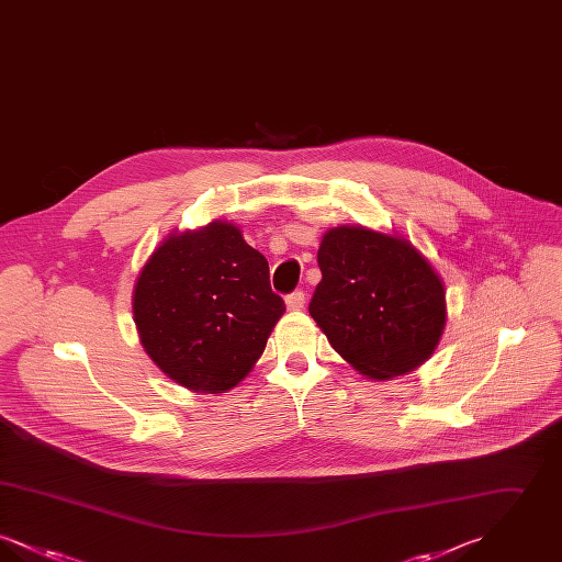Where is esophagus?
<instances>
[{
    "instance_id": "obj_1",
    "label": "esophagus",
    "mask_w": 562,
    "mask_h": 562,
    "mask_svg": "<svg viewBox=\"0 0 562 562\" xmlns=\"http://www.w3.org/2000/svg\"><path fill=\"white\" fill-rule=\"evenodd\" d=\"M303 305H305V293L303 291H294V293L286 296L289 312H299V310H303Z\"/></svg>"
}]
</instances>
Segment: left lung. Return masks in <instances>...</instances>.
Wrapping results in <instances>:
<instances>
[{
    "label": "left lung",
    "instance_id": "1",
    "mask_svg": "<svg viewBox=\"0 0 562 562\" xmlns=\"http://www.w3.org/2000/svg\"><path fill=\"white\" fill-rule=\"evenodd\" d=\"M318 266L310 314L349 367L385 381L434 353L447 324L445 282L411 240L333 227L322 236Z\"/></svg>",
    "mask_w": 562,
    "mask_h": 562
}]
</instances>
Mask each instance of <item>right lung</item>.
I'll return each instance as SVG.
<instances>
[{
    "label": "right lung",
    "instance_id": "add662e5",
    "mask_svg": "<svg viewBox=\"0 0 562 562\" xmlns=\"http://www.w3.org/2000/svg\"><path fill=\"white\" fill-rule=\"evenodd\" d=\"M284 310L269 286L268 259L227 221L172 232L134 284L140 346L161 373L195 394L236 387Z\"/></svg>",
    "mask_w": 562,
    "mask_h": 562
}]
</instances>
